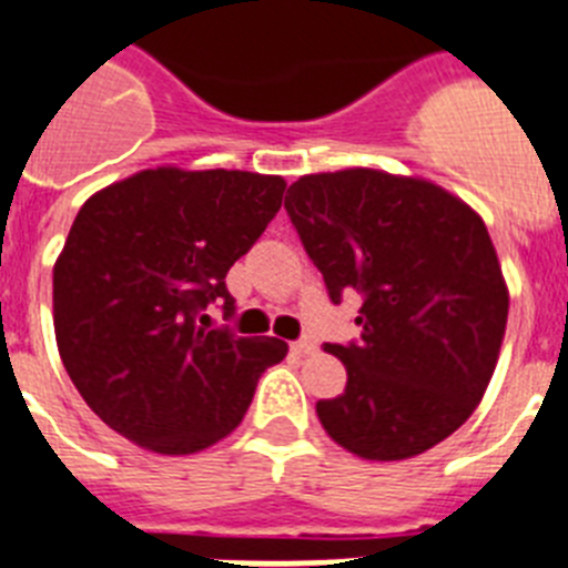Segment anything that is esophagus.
Here are the masks:
<instances>
[{
    "label": "esophagus",
    "mask_w": 568,
    "mask_h": 568,
    "mask_svg": "<svg viewBox=\"0 0 568 568\" xmlns=\"http://www.w3.org/2000/svg\"><path fill=\"white\" fill-rule=\"evenodd\" d=\"M316 342L313 338H302V342H293V353L295 356H310V353H316Z\"/></svg>",
    "instance_id": "1"
}]
</instances>
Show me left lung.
Masks as SVG:
<instances>
[{"label":"left lung","mask_w":568,"mask_h":568,"mask_svg":"<svg viewBox=\"0 0 568 568\" xmlns=\"http://www.w3.org/2000/svg\"><path fill=\"white\" fill-rule=\"evenodd\" d=\"M293 226L327 293H362L358 344H324L347 371L344 394L318 399L333 443L399 463L443 443L494 376L508 284L483 217L416 174L338 169L290 186Z\"/></svg>","instance_id":"left-lung-1"}]
</instances>
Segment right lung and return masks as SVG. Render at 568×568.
<instances>
[{"instance_id":"right-lung-1","label":"right lung","mask_w":568,"mask_h":568,"mask_svg":"<svg viewBox=\"0 0 568 568\" xmlns=\"http://www.w3.org/2000/svg\"><path fill=\"white\" fill-rule=\"evenodd\" d=\"M281 174L158 166L100 189L53 264V333L68 376L111 430L163 457L241 425L275 336L210 331L235 310L226 273L281 210Z\"/></svg>"}]
</instances>
